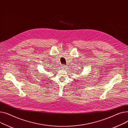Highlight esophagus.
I'll return each instance as SVG.
<instances>
[{
    "label": "esophagus",
    "mask_w": 128,
    "mask_h": 128,
    "mask_svg": "<svg viewBox=\"0 0 128 128\" xmlns=\"http://www.w3.org/2000/svg\"><path fill=\"white\" fill-rule=\"evenodd\" d=\"M64 66H64V65H63V66H62V68H64Z\"/></svg>",
    "instance_id": "1"
}]
</instances>
